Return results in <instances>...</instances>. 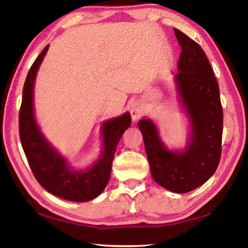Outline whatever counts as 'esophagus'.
<instances>
[{
  "mask_svg": "<svg viewBox=\"0 0 248 248\" xmlns=\"http://www.w3.org/2000/svg\"><path fill=\"white\" fill-rule=\"evenodd\" d=\"M143 109H142L141 104L139 102H136L132 104V106L130 107V114H131V118L133 121H137L142 116Z\"/></svg>",
  "mask_w": 248,
  "mask_h": 248,
  "instance_id": "obj_1",
  "label": "esophagus"
}]
</instances>
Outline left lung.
Listing matches in <instances>:
<instances>
[{"instance_id": "1", "label": "left lung", "mask_w": 248, "mask_h": 248, "mask_svg": "<svg viewBox=\"0 0 248 248\" xmlns=\"http://www.w3.org/2000/svg\"><path fill=\"white\" fill-rule=\"evenodd\" d=\"M182 47L174 75L176 91L188 123L183 149H170L150 118L138 123L143 136L151 175L165 189L185 194L200 187L215 174L221 157L223 132L220 91L215 73L200 46L174 28Z\"/></svg>"}]
</instances>
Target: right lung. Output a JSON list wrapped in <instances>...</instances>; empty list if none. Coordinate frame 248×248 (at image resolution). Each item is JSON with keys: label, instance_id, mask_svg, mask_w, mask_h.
Returning a JSON list of instances; mask_svg holds the SVG:
<instances>
[{"label": "right lung", "instance_id": "right-lung-1", "mask_svg": "<svg viewBox=\"0 0 248 248\" xmlns=\"http://www.w3.org/2000/svg\"><path fill=\"white\" fill-rule=\"evenodd\" d=\"M48 49L49 45L37 57L24 84L19 111L20 142L33 175L46 190L59 198L85 202L98 197L107 186L117 145L131 124V116L127 111L103 121L100 128L103 143L98 158L84 170L71 165L69 159L45 137L35 116L33 87L37 72Z\"/></svg>", "mask_w": 248, "mask_h": 248}]
</instances>
